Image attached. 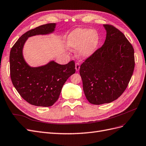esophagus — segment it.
Wrapping results in <instances>:
<instances>
[{"label":"esophagus","instance_id":"obj_1","mask_svg":"<svg viewBox=\"0 0 146 146\" xmlns=\"http://www.w3.org/2000/svg\"><path fill=\"white\" fill-rule=\"evenodd\" d=\"M79 69H80V64L77 63H76V71L77 72L78 71Z\"/></svg>","mask_w":146,"mask_h":146}]
</instances>
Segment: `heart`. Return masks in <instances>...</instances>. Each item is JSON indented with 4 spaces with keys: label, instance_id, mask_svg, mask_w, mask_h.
Returning a JSON list of instances; mask_svg holds the SVG:
<instances>
[{
    "label": "heart",
    "instance_id": "b5f03b06",
    "mask_svg": "<svg viewBox=\"0 0 146 146\" xmlns=\"http://www.w3.org/2000/svg\"><path fill=\"white\" fill-rule=\"evenodd\" d=\"M99 41V34L96 30L77 28L69 34L66 45L69 49H78V56L86 58L94 54Z\"/></svg>",
    "mask_w": 146,
    "mask_h": 146
}]
</instances>
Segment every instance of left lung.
Instances as JSON below:
<instances>
[{"instance_id": "left-lung-1", "label": "left lung", "mask_w": 146, "mask_h": 146, "mask_svg": "<svg viewBox=\"0 0 146 146\" xmlns=\"http://www.w3.org/2000/svg\"><path fill=\"white\" fill-rule=\"evenodd\" d=\"M103 46L80 66L84 93L94 105L110 103L125 90L135 68L134 49L125 35L111 25H103Z\"/></svg>"}]
</instances>
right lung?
<instances>
[{
    "label": "right lung",
    "mask_w": 146,
    "mask_h": 146,
    "mask_svg": "<svg viewBox=\"0 0 146 146\" xmlns=\"http://www.w3.org/2000/svg\"><path fill=\"white\" fill-rule=\"evenodd\" d=\"M56 25L55 23L47 24L28 31L19 38L10 51V76L13 86L25 100L38 107L54 105L64 83L76 72L74 61L60 64L51 60L44 65L32 67L24 58L23 49L28 38L53 33Z\"/></svg>",
    "instance_id": "right-lung-1"
}]
</instances>
